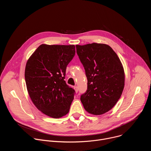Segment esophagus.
<instances>
[{"label":"esophagus","mask_w":151,"mask_h":151,"mask_svg":"<svg viewBox=\"0 0 151 151\" xmlns=\"http://www.w3.org/2000/svg\"><path fill=\"white\" fill-rule=\"evenodd\" d=\"M74 89H75L76 93L78 92V87H77V86H75V87H74Z\"/></svg>","instance_id":"obj_1"}]
</instances>
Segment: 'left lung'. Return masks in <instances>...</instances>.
<instances>
[{"mask_svg": "<svg viewBox=\"0 0 151 151\" xmlns=\"http://www.w3.org/2000/svg\"><path fill=\"white\" fill-rule=\"evenodd\" d=\"M87 78V90L81 96L85 109L94 115L110 111L119 99L125 75L117 54L109 45L93 43L76 45Z\"/></svg>", "mask_w": 151, "mask_h": 151, "instance_id": "1", "label": "left lung"}]
</instances>
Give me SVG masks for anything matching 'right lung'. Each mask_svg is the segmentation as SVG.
Here are the masks:
<instances>
[{"label":"right lung","mask_w":151,"mask_h":151,"mask_svg":"<svg viewBox=\"0 0 151 151\" xmlns=\"http://www.w3.org/2000/svg\"><path fill=\"white\" fill-rule=\"evenodd\" d=\"M75 55V45H40L28 60L25 81L30 97L46 115H66L75 91L64 81L67 66Z\"/></svg>","instance_id":"add662e5"}]
</instances>
